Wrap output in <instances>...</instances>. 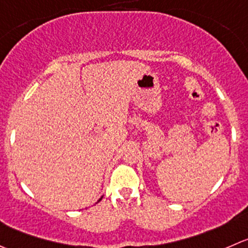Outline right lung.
Listing matches in <instances>:
<instances>
[{
	"instance_id": "obj_1",
	"label": "right lung",
	"mask_w": 248,
	"mask_h": 248,
	"mask_svg": "<svg viewBox=\"0 0 248 248\" xmlns=\"http://www.w3.org/2000/svg\"><path fill=\"white\" fill-rule=\"evenodd\" d=\"M99 201H100V200H99Z\"/></svg>"
}]
</instances>
